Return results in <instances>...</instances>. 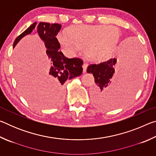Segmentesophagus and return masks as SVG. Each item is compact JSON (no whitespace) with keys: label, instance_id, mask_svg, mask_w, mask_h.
I'll use <instances>...</instances> for the list:
<instances>
[{"label":"esophagus","instance_id":"34e87169","mask_svg":"<svg viewBox=\"0 0 156 156\" xmlns=\"http://www.w3.org/2000/svg\"><path fill=\"white\" fill-rule=\"evenodd\" d=\"M88 67V64L87 63L84 62L83 65V73H85L87 72V68Z\"/></svg>","mask_w":156,"mask_h":156}]
</instances>
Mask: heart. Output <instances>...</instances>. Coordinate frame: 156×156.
<instances>
[{
	"label": "heart",
	"instance_id": "1",
	"mask_svg": "<svg viewBox=\"0 0 156 156\" xmlns=\"http://www.w3.org/2000/svg\"><path fill=\"white\" fill-rule=\"evenodd\" d=\"M68 34H59L60 44L70 53L84 49L87 56L93 60L101 59L119 38V32L113 26L82 25L69 29Z\"/></svg>",
	"mask_w": 156,
	"mask_h": 156
}]
</instances>
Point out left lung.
<instances>
[{
	"label": "left lung",
	"instance_id": "8db88e82",
	"mask_svg": "<svg viewBox=\"0 0 156 156\" xmlns=\"http://www.w3.org/2000/svg\"><path fill=\"white\" fill-rule=\"evenodd\" d=\"M126 46L121 51L122 67L118 77L112 78L118 62L116 58L88 66L87 72L93 74L96 84L91 90V98L98 107L110 109L120 107L129 101L135 92L141 77L142 56L136 45Z\"/></svg>",
	"mask_w": 156,
	"mask_h": 156
}]
</instances>
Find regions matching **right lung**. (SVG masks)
Returning <instances> with one entry per match:
<instances>
[{
	"label": "right lung",
	"instance_id": "1",
	"mask_svg": "<svg viewBox=\"0 0 156 156\" xmlns=\"http://www.w3.org/2000/svg\"><path fill=\"white\" fill-rule=\"evenodd\" d=\"M37 23H34L24 32L18 36L13 44L14 47L21 38L30 34L36 27ZM62 25L58 23H39L37 32L43 41L47 48L46 54L51 62L43 79L45 87L51 91L54 104H60L63 98L62 85L66 80L77 77L83 73V61L78 58H68L60 51V44L56 38Z\"/></svg>",
	"mask_w": 156,
	"mask_h": 156
}]
</instances>
